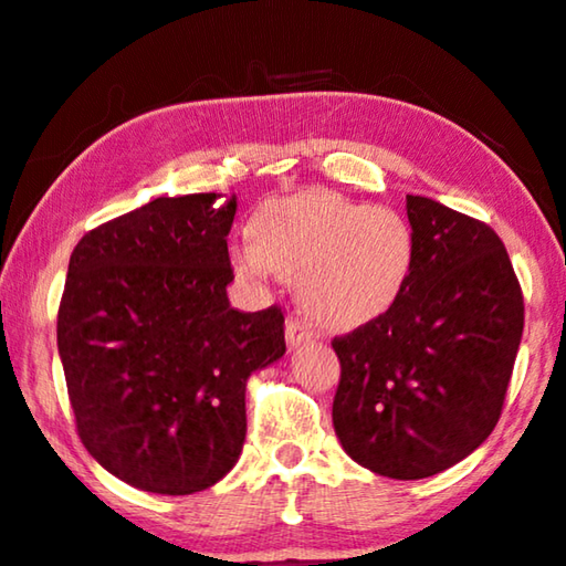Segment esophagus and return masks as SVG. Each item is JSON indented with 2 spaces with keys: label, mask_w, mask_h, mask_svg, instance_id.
Segmentation results:
<instances>
[{
  "label": "esophagus",
  "mask_w": 566,
  "mask_h": 566,
  "mask_svg": "<svg viewBox=\"0 0 566 566\" xmlns=\"http://www.w3.org/2000/svg\"><path fill=\"white\" fill-rule=\"evenodd\" d=\"M311 337H314V332H311V326L306 322H301L298 316H289V322H285V342H289L291 349L311 342Z\"/></svg>",
  "instance_id": "esophagus-1"
}]
</instances>
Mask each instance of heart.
Returning <instances> with one entry per match:
<instances>
[{
  "instance_id": "heart-1",
  "label": "heart",
  "mask_w": 566,
  "mask_h": 566,
  "mask_svg": "<svg viewBox=\"0 0 566 566\" xmlns=\"http://www.w3.org/2000/svg\"><path fill=\"white\" fill-rule=\"evenodd\" d=\"M250 237L229 248L234 273L250 283L298 277L303 311L326 329H357L388 314L416 263L413 227L400 211L337 191L263 201Z\"/></svg>"
}]
</instances>
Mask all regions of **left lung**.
<instances>
[{"mask_svg": "<svg viewBox=\"0 0 566 566\" xmlns=\"http://www.w3.org/2000/svg\"><path fill=\"white\" fill-rule=\"evenodd\" d=\"M416 263L388 314L334 337L332 419L357 464L421 480L472 454L501 419L523 334V293L485 222L406 196Z\"/></svg>", "mask_w": 566, "mask_h": 566, "instance_id": "1", "label": "left lung"}]
</instances>
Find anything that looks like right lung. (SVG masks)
<instances>
[{"mask_svg": "<svg viewBox=\"0 0 566 566\" xmlns=\"http://www.w3.org/2000/svg\"><path fill=\"white\" fill-rule=\"evenodd\" d=\"M160 196L81 237L59 308L78 437L114 478L191 495L240 460L244 390L283 357V311L229 306L237 196Z\"/></svg>", "mask_w": 566, "mask_h": 566, "instance_id": "obj_1", "label": "right lung"}]
</instances>
